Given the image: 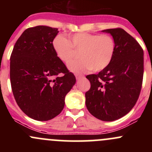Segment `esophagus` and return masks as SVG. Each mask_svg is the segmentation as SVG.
Here are the masks:
<instances>
[{
	"instance_id": "esophagus-1",
	"label": "esophagus",
	"mask_w": 152,
	"mask_h": 152,
	"mask_svg": "<svg viewBox=\"0 0 152 152\" xmlns=\"http://www.w3.org/2000/svg\"><path fill=\"white\" fill-rule=\"evenodd\" d=\"M76 78L77 80H80L81 79H82V78H84L83 76H80V75H76Z\"/></svg>"
}]
</instances>
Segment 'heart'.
<instances>
[{"label":"heart","instance_id":"b5f03b06","mask_svg":"<svg viewBox=\"0 0 152 152\" xmlns=\"http://www.w3.org/2000/svg\"><path fill=\"white\" fill-rule=\"evenodd\" d=\"M57 57L65 64L70 63L79 51L80 59L68 65L70 71L82 73L91 69L100 71L108 66L115 51V42L110 35L79 32L69 37L57 35L52 42Z\"/></svg>","mask_w":152,"mask_h":152}]
</instances>
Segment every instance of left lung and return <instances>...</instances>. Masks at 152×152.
Masks as SVG:
<instances>
[{"instance_id": "8db88e82", "label": "left lung", "mask_w": 152, "mask_h": 152, "mask_svg": "<svg viewBox=\"0 0 152 152\" xmlns=\"http://www.w3.org/2000/svg\"><path fill=\"white\" fill-rule=\"evenodd\" d=\"M115 42L113 60L98 74L86 76L90 89L85 104L90 114L104 121H113L129 113L138 99L143 76V50L134 37L122 28H110Z\"/></svg>"}]
</instances>
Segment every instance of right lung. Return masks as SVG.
Returning a JSON list of instances; mask_svg holds the SVG:
<instances>
[{
	"label": "right lung",
	"mask_w": 152,
	"mask_h": 152,
	"mask_svg": "<svg viewBox=\"0 0 152 152\" xmlns=\"http://www.w3.org/2000/svg\"><path fill=\"white\" fill-rule=\"evenodd\" d=\"M58 28L37 26L18 38L10 58V82L17 104L31 118L48 121L65 106L76 78L57 57L52 42Z\"/></svg>",
	"instance_id": "add662e5"
}]
</instances>
